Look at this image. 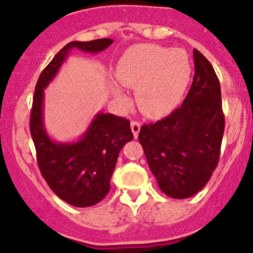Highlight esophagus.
<instances>
[{"label":"esophagus","mask_w":253,"mask_h":253,"mask_svg":"<svg viewBox=\"0 0 253 253\" xmlns=\"http://www.w3.org/2000/svg\"><path fill=\"white\" fill-rule=\"evenodd\" d=\"M130 126H131V131H133L134 138H138V134H139V130H140V124L134 120V122H131Z\"/></svg>","instance_id":"34e87169"}]
</instances>
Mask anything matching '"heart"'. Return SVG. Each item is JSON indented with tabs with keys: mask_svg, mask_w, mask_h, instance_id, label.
<instances>
[{
	"mask_svg": "<svg viewBox=\"0 0 253 253\" xmlns=\"http://www.w3.org/2000/svg\"><path fill=\"white\" fill-rule=\"evenodd\" d=\"M118 81L126 87H137V102L149 116H162L181 100L191 76L187 54L180 49L153 44L135 45L125 51L116 64ZM115 97L124 101L120 87H113Z\"/></svg>",
	"mask_w": 253,
	"mask_h": 253,
	"instance_id": "1",
	"label": "heart"
}]
</instances>
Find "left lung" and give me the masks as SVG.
I'll return each instance as SVG.
<instances>
[{
    "label": "left lung",
    "mask_w": 253,
    "mask_h": 253,
    "mask_svg": "<svg viewBox=\"0 0 253 253\" xmlns=\"http://www.w3.org/2000/svg\"><path fill=\"white\" fill-rule=\"evenodd\" d=\"M195 75L182 105L165 119L144 124L139 142L167 196L187 199L210 180L219 161L224 115L220 84L209 60L194 49Z\"/></svg>",
    "instance_id": "1"
}]
</instances>
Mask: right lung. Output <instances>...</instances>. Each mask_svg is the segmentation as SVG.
<instances>
[{
	"label": "right lung",
	"mask_w": 253,
	"mask_h": 253,
	"mask_svg": "<svg viewBox=\"0 0 253 253\" xmlns=\"http://www.w3.org/2000/svg\"><path fill=\"white\" fill-rule=\"evenodd\" d=\"M113 42H71L45 67L35 87L30 133L37 149L38 165L53 193L73 207H92L107 195L118 156L133 139L130 123L114 114L97 113L77 140L55 142L49 137L44 125V90L59 72L69 51L78 49L96 54L109 48Z\"/></svg>",
	"instance_id": "obj_1"
}]
</instances>
